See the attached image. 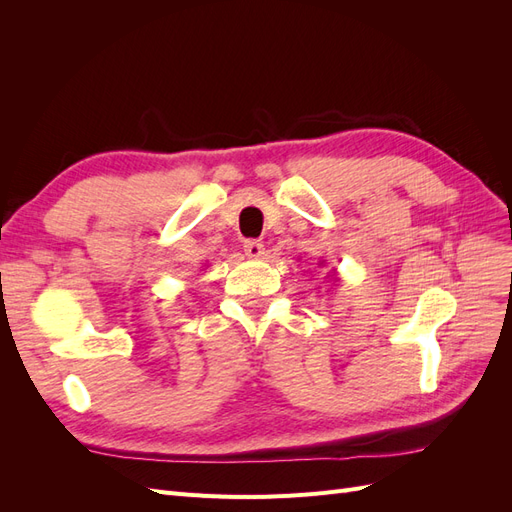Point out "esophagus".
<instances>
[{"instance_id": "1", "label": "esophagus", "mask_w": 512, "mask_h": 512, "mask_svg": "<svg viewBox=\"0 0 512 512\" xmlns=\"http://www.w3.org/2000/svg\"><path fill=\"white\" fill-rule=\"evenodd\" d=\"M243 252H245V256H250V258H260L262 254H265V245H262L256 239H247L243 243Z\"/></svg>"}]
</instances>
